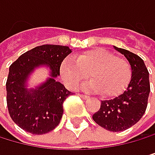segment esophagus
I'll return each instance as SVG.
<instances>
[{"instance_id":"esophagus-1","label":"esophagus","mask_w":155,"mask_h":155,"mask_svg":"<svg viewBox=\"0 0 155 155\" xmlns=\"http://www.w3.org/2000/svg\"><path fill=\"white\" fill-rule=\"evenodd\" d=\"M79 96H81V98H83L84 100H86V99H88V98H89V96L88 95H85V94H78Z\"/></svg>"}]
</instances>
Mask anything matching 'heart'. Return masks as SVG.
Segmentation results:
<instances>
[{
	"label": "heart",
	"instance_id": "heart-1",
	"mask_svg": "<svg viewBox=\"0 0 155 155\" xmlns=\"http://www.w3.org/2000/svg\"><path fill=\"white\" fill-rule=\"evenodd\" d=\"M60 72L66 84L73 89L84 82L89 74L92 81L86 87L108 97L121 93L132 77V69L127 59L102 48L78 55L76 61L65 60Z\"/></svg>",
	"mask_w": 155,
	"mask_h": 155
}]
</instances>
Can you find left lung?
Wrapping results in <instances>:
<instances>
[{"mask_svg":"<svg viewBox=\"0 0 155 155\" xmlns=\"http://www.w3.org/2000/svg\"><path fill=\"white\" fill-rule=\"evenodd\" d=\"M129 61L132 77L127 88L119 96L101 102L93 114V120L109 131L119 132L130 128L144 115L147 106L150 85L149 71L140 56L129 50L114 46Z\"/></svg>","mask_w":155,"mask_h":155,"instance_id":"1","label":"left lung"}]
</instances>
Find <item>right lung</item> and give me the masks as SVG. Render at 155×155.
I'll list each match as a JSON object with an SVG mask.
<instances>
[{"mask_svg": "<svg viewBox=\"0 0 155 155\" xmlns=\"http://www.w3.org/2000/svg\"><path fill=\"white\" fill-rule=\"evenodd\" d=\"M69 46L44 45L23 53L9 67L6 81V104L11 119L26 132L42 135L60 123L63 103L72 94L56 81L63 60L71 53ZM51 69V78L36 87L28 90V76L40 65Z\"/></svg>", "mask_w": 155, "mask_h": 155, "instance_id": "add662e5", "label": "right lung"}]
</instances>
